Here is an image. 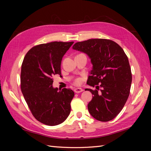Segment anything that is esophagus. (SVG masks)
Returning <instances> with one entry per match:
<instances>
[{
	"mask_svg": "<svg viewBox=\"0 0 151 151\" xmlns=\"http://www.w3.org/2000/svg\"><path fill=\"white\" fill-rule=\"evenodd\" d=\"M83 89L82 88H75L74 89V92L76 93H80L81 92H83Z\"/></svg>",
	"mask_w": 151,
	"mask_h": 151,
	"instance_id": "1",
	"label": "esophagus"
}]
</instances>
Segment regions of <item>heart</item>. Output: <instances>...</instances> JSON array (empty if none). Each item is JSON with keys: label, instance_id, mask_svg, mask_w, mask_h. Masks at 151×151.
<instances>
[{"label": "heart", "instance_id": "obj_1", "mask_svg": "<svg viewBox=\"0 0 151 151\" xmlns=\"http://www.w3.org/2000/svg\"><path fill=\"white\" fill-rule=\"evenodd\" d=\"M81 79H76V81H75V84H79L80 83H81Z\"/></svg>", "mask_w": 151, "mask_h": 151}]
</instances>
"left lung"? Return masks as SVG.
Masks as SVG:
<instances>
[{
	"mask_svg": "<svg viewBox=\"0 0 151 151\" xmlns=\"http://www.w3.org/2000/svg\"><path fill=\"white\" fill-rule=\"evenodd\" d=\"M72 48L88 55L93 64L87 84L96 89H85L93 95L88 105L89 113L101 122L113 120L130 94L132 73L127 56L120 45L106 39L77 42Z\"/></svg>",
	"mask_w": 151,
	"mask_h": 151,
	"instance_id": "left-lung-1",
	"label": "left lung"
}]
</instances>
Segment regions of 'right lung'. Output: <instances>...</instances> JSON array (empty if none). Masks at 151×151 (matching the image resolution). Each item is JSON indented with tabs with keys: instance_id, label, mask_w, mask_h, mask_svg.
Segmentation results:
<instances>
[{
	"instance_id": "obj_1",
	"label": "right lung",
	"mask_w": 151,
	"mask_h": 151,
	"mask_svg": "<svg viewBox=\"0 0 151 151\" xmlns=\"http://www.w3.org/2000/svg\"><path fill=\"white\" fill-rule=\"evenodd\" d=\"M73 43L53 42L37 45L29 50L22 62L21 91L33 115L45 125L60 124L70 113L74 91L53 88L52 77L61 75L62 58Z\"/></svg>"
}]
</instances>
